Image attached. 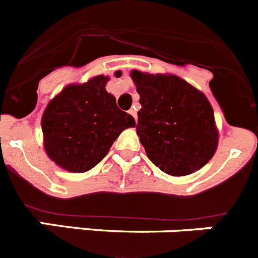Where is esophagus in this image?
<instances>
[{
	"label": "esophagus",
	"mask_w": 258,
	"mask_h": 258,
	"mask_svg": "<svg viewBox=\"0 0 258 258\" xmlns=\"http://www.w3.org/2000/svg\"><path fill=\"white\" fill-rule=\"evenodd\" d=\"M130 114H132L134 115V118L135 119H138V112H136V109H131V110H130Z\"/></svg>",
	"instance_id": "34e87169"
}]
</instances>
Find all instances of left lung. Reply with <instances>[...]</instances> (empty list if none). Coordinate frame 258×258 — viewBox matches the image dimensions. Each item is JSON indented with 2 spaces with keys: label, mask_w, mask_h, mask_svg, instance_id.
Here are the masks:
<instances>
[{
  "label": "left lung",
  "mask_w": 258,
  "mask_h": 258,
  "mask_svg": "<svg viewBox=\"0 0 258 258\" xmlns=\"http://www.w3.org/2000/svg\"><path fill=\"white\" fill-rule=\"evenodd\" d=\"M140 95L136 132L148 158L172 176H185L208 163L219 134L207 97L176 76L132 71Z\"/></svg>",
  "instance_id": "8db88e82"
}]
</instances>
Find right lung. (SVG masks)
<instances>
[{"label":"right lung","mask_w":258,"mask_h":258,"mask_svg":"<svg viewBox=\"0 0 258 258\" xmlns=\"http://www.w3.org/2000/svg\"><path fill=\"white\" fill-rule=\"evenodd\" d=\"M108 77L97 76L83 85H71L55 96L42 115L48 157L67 171L86 172L108 154L124 128L135 126L106 92Z\"/></svg>","instance_id":"obj_1"}]
</instances>
